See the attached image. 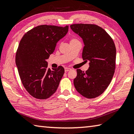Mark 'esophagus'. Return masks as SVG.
Returning <instances> with one entry per match:
<instances>
[{
	"label": "esophagus",
	"mask_w": 134,
	"mask_h": 134,
	"mask_svg": "<svg viewBox=\"0 0 134 134\" xmlns=\"http://www.w3.org/2000/svg\"><path fill=\"white\" fill-rule=\"evenodd\" d=\"M64 70H65V72H67V71H69L71 70V69L69 67H65L64 69Z\"/></svg>",
	"instance_id": "obj_1"
}]
</instances>
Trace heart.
<instances>
[{"mask_svg":"<svg viewBox=\"0 0 134 134\" xmlns=\"http://www.w3.org/2000/svg\"><path fill=\"white\" fill-rule=\"evenodd\" d=\"M77 41V40L75 39V38H72L70 40V42H72V41Z\"/></svg>","mask_w":134,"mask_h":134,"instance_id":"heart-1","label":"heart"}]
</instances>
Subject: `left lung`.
Listing matches in <instances>:
<instances>
[{
  "mask_svg": "<svg viewBox=\"0 0 134 134\" xmlns=\"http://www.w3.org/2000/svg\"><path fill=\"white\" fill-rule=\"evenodd\" d=\"M70 27L83 40L82 58L89 61L86 72L77 69L74 85L77 92L87 98L100 96L110 84L115 72L116 50L106 31L96 25L73 24Z\"/></svg>",
  "mask_w": 134,
  "mask_h": 134,
  "instance_id": "obj_1",
  "label": "left lung"
}]
</instances>
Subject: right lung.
I'll return each mask as SVG.
<instances>
[{
    "instance_id": "add662e5",
    "label": "right lung",
    "mask_w": 134,
    "mask_h": 134,
    "mask_svg": "<svg viewBox=\"0 0 134 134\" xmlns=\"http://www.w3.org/2000/svg\"><path fill=\"white\" fill-rule=\"evenodd\" d=\"M68 30L69 26L40 25L28 31L20 41L15 63L22 84L33 97L48 98L58 89L64 69L60 65L51 70L47 59Z\"/></svg>"
}]
</instances>
